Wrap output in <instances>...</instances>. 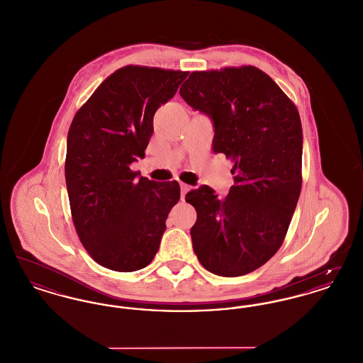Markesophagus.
I'll list each match as a JSON object with an SVG mask.
<instances>
[{"label": "esophagus", "mask_w": 363, "mask_h": 363, "mask_svg": "<svg viewBox=\"0 0 363 363\" xmlns=\"http://www.w3.org/2000/svg\"><path fill=\"white\" fill-rule=\"evenodd\" d=\"M191 189V186L189 185H186V184H181V197L184 199L185 197V194Z\"/></svg>", "instance_id": "esophagus-1"}]
</instances>
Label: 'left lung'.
Masks as SVG:
<instances>
[{"instance_id": "1", "label": "left lung", "mask_w": 363, "mask_h": 363, "mask_svg": "<svg viewBox=\"0 0 363 363\" xmlns=\"http://www.w3.org/2000/svg\"><path fill=\"white\" fill-rule=\"evenodd\" d=\"M179 94L213 122V152L234 162L225 199L207 185L185 197L197 212L193 250L215 275H246L279 250L299 199V113L267 73L250 65L191 72Z\"/></svg>"}]
</instances>
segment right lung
I'll use <instances>...</instances> for the list:
<instances>
[{"label": "right lung", "instance_id": "1", "mask_svg": "<svg viewBox=\"0 0 363 363\" xmlns=\"http://www.w3.org/2000/svg\"><path fill=\"white\" fill-rule=\"evenodd\" d=\"M189 72L128 65L110 74L80 107L67 140L65 179L72 219L88 255L104 268L133 272L159 249L177 181L130 170L144 157L154 116Z\"/></svg>", "mask_w": 363, "mask_h": 363}]
</instances>
